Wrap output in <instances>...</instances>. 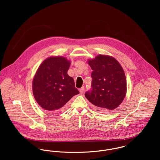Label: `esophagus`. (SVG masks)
Masks as SVG:
<instances>
[{"label": "esophagus", "instance_id": "1", "mask_svg": "<svg viewBox=\"0 0 160 160\" xmlns=\"http://www.w3.org/2000/svg\"><path fill=\"white\" fill-rule=\"evenodd\" d=\"M84 91V87H82L80 89H79V92H80V93H82Z\"/></svg>", "mask_w": 160, "mask_h": 160}]
</instances>
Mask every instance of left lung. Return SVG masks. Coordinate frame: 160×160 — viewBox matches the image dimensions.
Segmentation results:
<instances>
[{"instance_id":"obj_1","label":"left lung","mask_w":160,"mask_h":160,"mask_svg":"<svg viewBox=\"0 0 160 160\" xmlns=\"http://www.w3.org/2000/svg\"><path fill=\"white\" fill-rule=\"evenodd\" d=\"M92 69L91 89L85 96L99 111L113 110L126 93V79L123 69L113 57L98 55L88 61Z\"/></svg>"}]
</instances>
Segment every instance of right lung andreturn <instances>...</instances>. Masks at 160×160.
<instances>
[{"label": "right lung", "mask_w": 160, "mask_h": 160, "mask_svg": "<svg viewBox=\"0 0 160 160\" xmlns=\"http://www.w3.org/2000/svg\"><path fill=\"white\" fill-rule=\"evenodd\" d=\"M69 65L65 57H49L42 63L34 78V97L42 108L51 113L61 112L69 100L79 93L73 78L67 74Z\"/></svg>", "instance_id": "1"}]
</instances>
